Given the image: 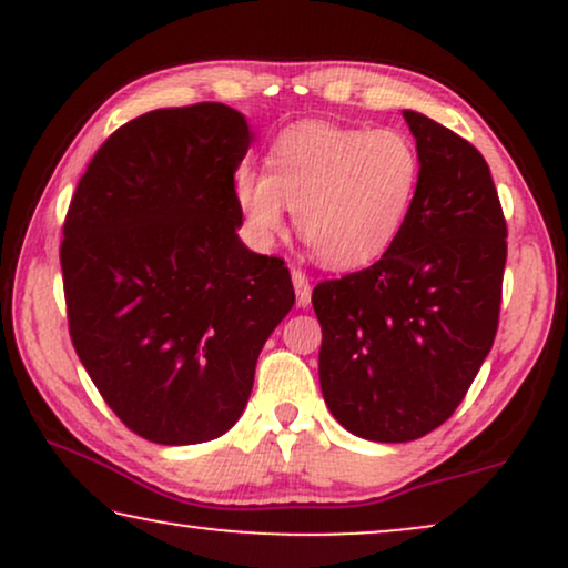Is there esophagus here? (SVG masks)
Segmentation results:
<instances>
[{
  "instance_id": "1",
  "label": "esophagus",
  "mask_w": 568,
  "mask_h": 568,
  "mask_svg": "<svg viewBox=\"0 0 568 568\" xmlns=\"http://www.w3.org/2000/svg\"><path fill=\"white\" fill-rule=\"evenodd\" d=\"M292 284H294V292H297V305L300 307H307L310 305V278L302 268H292Z\"/></svg>"
}]
</instances>
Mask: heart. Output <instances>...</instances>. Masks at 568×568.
Segmentation results:
<instances>
[{
    "instance_id": "b5f03b06",
    "label": "heart",
    "mask_w": 568,
    "mask_h": 568,
    "mask_svg": "<svg viewBox=\"0 0 568 568\" xmlns=\"http://www.w3.org/2000/svg\"><path fill=\"white\" fill-rule=\"evenodd\" d=\"M418 178L422 160L403 131L310 121L276 139L268 173L237 170L235 201L258 243L282 235L290 206L325 266L359 268L400 235Z\"/></svg>"
}]
</instances>
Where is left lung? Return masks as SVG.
<instances>
[{"label":"left lung","instance_id":"left-lung-1","mask_svg":"<svg viewBox=\"0 0 568 568\" xmlns=\"http://www.w3.org/2000/svg\"><path fill=\"white\" fill-rule=\"evenodd\" d=\"M422 178L400 235L369 268L313 290L321 390L341 426L410 442L460 406L499 328L507 222L484 154L403 111Z\"/></svg>","mask_w":568,"mask_h":568}]
</instances>
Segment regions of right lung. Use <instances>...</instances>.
<instances>
[{
	"label": "right lung",
	"instance_id": "1",
	"mask_svg": "<svg viewBox=\"0 0 568 568\" xmlns=\"http://www.w3.org/2000/svg\"><path fill=\"white\" fill-rule=\"evenodd\" d=\"M251 142L230 105L150 111L105 139L69 204V336L113 414L158 445L235 426L294 305L284 261L237 237L235 170Z\"/></svg>",
	"mask_w": 568,
	"mask_h": 568
}]
</instances>
